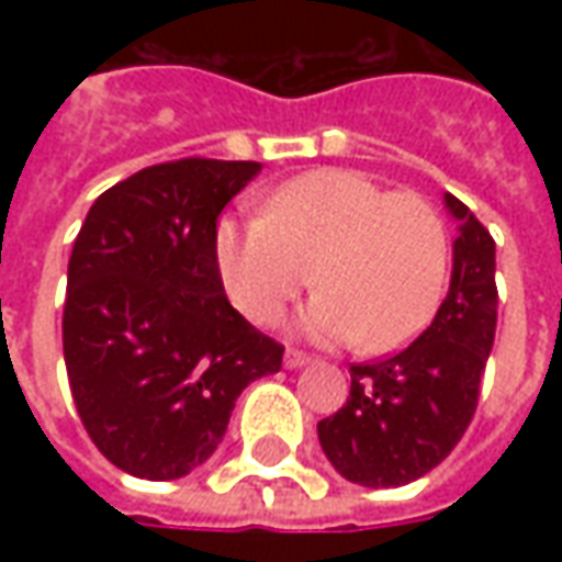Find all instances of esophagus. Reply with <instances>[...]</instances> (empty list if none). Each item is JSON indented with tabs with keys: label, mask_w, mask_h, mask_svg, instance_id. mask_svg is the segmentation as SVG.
<instances>
[{
	"label": "esophagus",
	"mask_w": 562,
	"mask_h": 562,
	"mask_svg": "<svg viewBox=\"0 0 562 562\" xmlns=\"http://www.w3.org/2000/svg\"><path fill=\"white\" fill-rule=\"evenodd\" d=\"M282 364L289 367V370H297V367L310 364V355L297 352V349H289V352H285V358H282Z\"/></svg>",
	"instance_id": "1"
}]
</instances>
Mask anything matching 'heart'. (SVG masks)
Instances as JSON below:
<instances>
[{
	"mask_svg": "<svg viewBox=\"0 0 562 562\" xmlns=\"http://www.w3.org/2000/svg\"><path fill=\"white\" fill-rule=\"evenodd\" d=\"M216 268L232 304L258 325L310 282L322 292L294 328L322 342L391 352L415 340L446 294L448 234L430 201L385 192L346 168L277 186L265 216L222 220Z\"/></svg>",
	"mask_w": 562,
	"mask_h": 562,
	"instance_id": "1",
	"label": "heart"
}]
</instances>
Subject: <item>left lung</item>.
<instances>
[{
	"label": "left lung",
	"instance_id": "1",
	"mask_svg": "<svg viewBox=\"0 0 562 562\" xmlns=\"http://www.w3.org/2000/svg\"><path fill=\"white\" fill-rule=\"evenodd\" d=\"M451 282L422 337L376 364H355L342 409L318 422V442L346 482L401 487L448 458L470 427L496 330V246L454 195Z\"/></svg>",
	"mask_w": 562,
	"mask_h": 562
}]
</instances>
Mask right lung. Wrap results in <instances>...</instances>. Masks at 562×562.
<instances>
[{
  "label": "right lung",
  "mask_w": 562,
  "mask_h": 562,
  "mask_svg": "<svg viewBox=\"0 0 562 562\" xmlns=\"http://www.w3.org/2000/svg\"><path fill=\"white\" fill-rule=\"evenodd\" d=\"M258 161L180 159L95 198L68 258L63 352L90 439L128 475L171 482L220 448L234 401L282 346L225 297L222 207Z\"/></svg>",
  "instance_id": "obj_1"
}]
</instances>
